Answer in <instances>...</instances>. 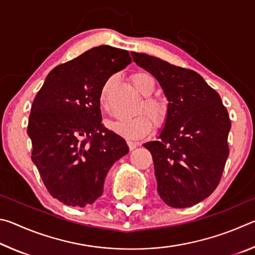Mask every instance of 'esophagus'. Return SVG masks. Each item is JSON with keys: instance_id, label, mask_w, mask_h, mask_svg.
<instances>
[{"instance_id": "obj_1", "label": "esophagus", "mask_w": 255, "mask_h": 255, "mask_svg": "<svg viewBox=\"0 0 255 255\" xmlns=\"http://www.w3.org/2000/svg\"><path fill=\"white\" fill-rule=\"evenodd\" d=\"M127 144H128V147H129V149H130V150L135 149V148L137 147V143H135V141L128 140V141H127Z\"/></svg>"}]
</instances>
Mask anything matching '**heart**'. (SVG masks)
Here are the masks:
<instances>
[{"instance_id":"obj_1","label":"heart","mask_w":255,"mask_h":255,"mask_svg":"<svg viewBox=\"0 0 255 255\" xmlns=\"http://www.w3.org/2000/svg\"><path fill=\"white\" fill-rule=\"evenodd\" d=\"M131 81L133 86L141 96L148 97L144 101V109L146 114L153 119V122L156 125L163 124L167 115V105L166 101L161 98H149L155 90V81L153 80V77L147 73L139 72L131 76ZM109 86L110 82L108 81L101 89L99 100H100L102 108H107ZM110 128L115 132H117L118 135L127 138V139H137V138H141L149 133L153 128V124L147 116L140 114L132 118L111 123Z\"/></svg>"}]
</instances>
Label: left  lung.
<instances>
[{
	"instance_id": "1",
	"label": "left lung",
	"mask_w": 255,
	"mask_h": 255,
	"mask_svg": "<svg viewBox=\"0 0 255 255\" xmlns=\"http://www.w3.org/2000/svg\"><path fill=\"white\" fill-rule=\"evenodd\" d=\"M167 99L157 140L143 144L153 156L157 192L167 206L191 207L209 197L228 157L231 120L219 94L197 72L143 53H131Z\"/></svg>"
}]
</instances>
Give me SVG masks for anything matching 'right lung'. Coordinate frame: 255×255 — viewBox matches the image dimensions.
I'll return each instance as SVG.
<instances>
[{"mask_svg":"<svg viewBox=\"0 0 255 255\" xmlns=\"http://www.w3.org/2000/svg\"><path fill=\"white\" fill-rule=\"evenodd\" d=\"M130 63L127 50L93 47L51 70L34 98L28 123L31 158L63 204H93L110 167L129 152L126 140L101 123L99 99L108 79Z\"/></svg>","mask_w":255,"mask_h":255,"instance_id":"obj_1","label":"right lung"}]
</instances>
